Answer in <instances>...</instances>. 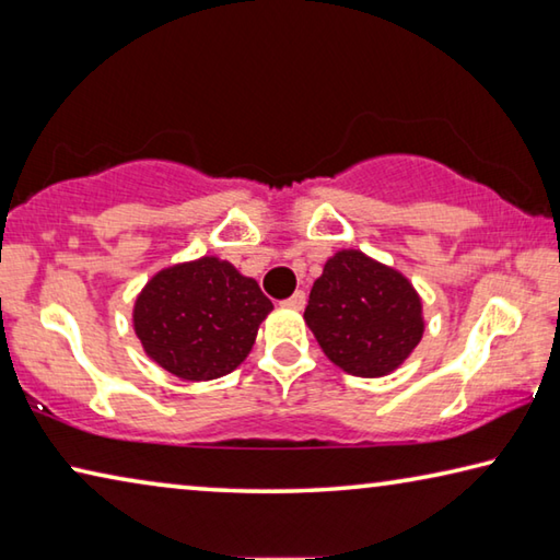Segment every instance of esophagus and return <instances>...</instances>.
I'll return each mask as SVG.
<instances>
[{
    "label": "esophagus",
    "instance_id": "1",
    "mask_svg": "<svg viewBox=\"0 0 560 560\" xmlns=\"http://www.w3.org/2000/svg\"><path fill=\"white\" fill-rule=\"evenodd\" d=\"M283 306L287 308H293V311H301L303 306H306V293L303 291H296L293 296H289L287 301H283Z\"/></svg>",
    "mask_w": 560,
    "mask_h": 560
}]
</instances>
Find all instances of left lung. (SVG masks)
Returning <instances> with one entry per match:
<instances>
[{
    "label": "left lung",
    "instance_id": "1",
    "mask_svg": "<svg viewBox=\"0 0 560 560\" xmlns=\"http://www.w3.org/2000/svg\"><path fill=\"white\" fill-rule=\"evenodd\" d=\"M303 318L330 363L355 377L395 373L424 334L412 281L360 249L326 259Z\"/></svg>",
    "mask_w": 560,
    "mask_h": 560
}]
</instances>
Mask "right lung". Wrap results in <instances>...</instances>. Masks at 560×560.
<instances>
[{
  "instance_id": "right-lung-1",
  "label": "right lung",
  "mask_w": 560,
  "mask_h": 560,
  "mask_svg": "<svg viewBox=\"0 0 560 560\" xmlns=\"http://www.w3.org/2000/svg\"><path fill=\"white\" fill-rule=\"evenodd\" d=\"M273 311L257 279L205 254L155 271L132 303V330L145 355L189 383L240 368Z\"/></svg>"
}]
</instances>
